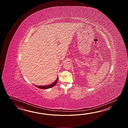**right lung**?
Segmentation results:
<instances>
[{"label":"right lung","instance_id":"1","mask_svg":"<svg viewBox=\"0 0 128 128\" xmlns=\"http://www.w3.org/2000/svg\"><path fill=\"white\" fill-rule=\"evenodd\" d=\"M58 80V77L57 79L56 80V81L52 83V84L48 85V86H35H35L36 87H38V88H40V89H48V88L54 86L56 84Z\"/></svg>","mask_w":128,"mask_h":128}]
</instances>
